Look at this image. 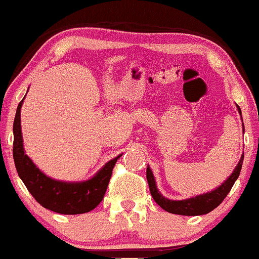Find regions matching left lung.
I'll list each match as a JSON object with an SVG mask.
<instances>
[{
    "instance_id": "left-lung-1",
    "label": "left lung",
    "mask_w": 259,
    "mask_h": 259,
    "mask_svg": "<svg viewBox=\"0 0 259 259\" xmlns=\"http://www.w3.org/2000/svg\"><path fill=\"white\" fill-rule=\"evenodd\" d=\"M237 110H239L241 115V110L239 106H237ZM242 161L243 154L242 156H241L237 166L235 167L234 171H232L231 175L229 176L228 180H225L219 187H217L215 190L184 200H171L165 198L164 196H161V193L159 192L158 188H156L155 179H154V175L149 166L147 167V181L148 185H149L150 193H152L154 200H155V202L158 203V205H160L164 210L172 214H179V215H203V214H208L209 211L215 209L218 205L223 202L224 198L228 196V193L230 192L235 181H236L237 177L240 176L241 167H242Z\"/></svg>"
}]
</instances>
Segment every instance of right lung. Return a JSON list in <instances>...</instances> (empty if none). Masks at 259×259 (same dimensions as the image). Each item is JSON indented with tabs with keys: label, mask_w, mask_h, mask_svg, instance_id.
<instances>
[{
	"label": "right lung",
	"mask_w": 259,
	"mask_h": 259,
	"mask_svg": "<svg viewBox=\"0 0 259 259\" xmlns=\"http://www.w3.org/2000/svg\"><path fill=\"white\" fill-rule=\"evenodd\" d=\"M23 100L17 107L13 123V159L23 184L39 204L55 213L83 214L97 208L105 196L112 175V168L121 155L106 162L104 167L87 181L65 182L46 176L31 161L23 148L20 128V109Z\"/></svg>",
	"instance_id": "obj_1"
}]
</instances>
